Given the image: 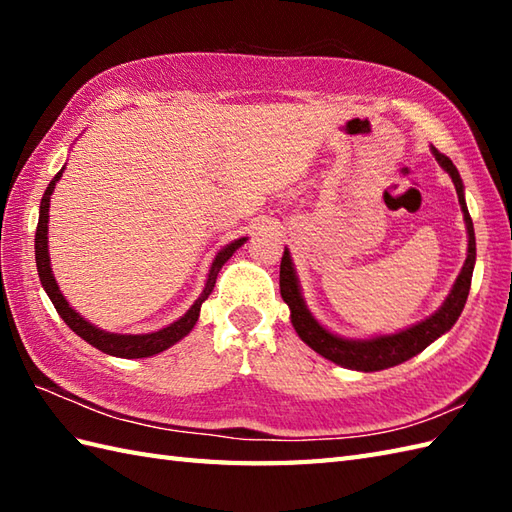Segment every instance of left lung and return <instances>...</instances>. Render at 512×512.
I'll return each instance as SVG.
<instances>
[{"label":"left lung","mask_w":512,"mask_h":512,"mask_svg":"<svg viewBox=\"0 0 512 512\" xmlns=\"http://www.w3.org/2000/svg\"><path fill=\"white\" fill-rule=\"evenodd\" d=\"M431 154L436 156L438 165L449 173L455 184V193H458L460 209L464 215L469 246H466L464 266L460 270L458 279L453 281V288L449 290L447 299H444L442 306L433 314H429L427 319L413 323L409 328H402L398 332L372 334V336H365V339H350V336L336 334L325 328V325L310 312L306 299H303L301 281H299L295 264H292L290 250L284 248V257H281V266H279V288H281V299H284L290 308L292 328H295V332L299 334V339L308 347H312L314 352L345 369H354V372H380V369L405 363L409 358L420 354L424 347H429L433 341H438L442 334H447L455 325V321L460 319V314L464 310L466 297H469V290H471L473 268H475L473 220L469 215V209H466L464 182L460 178V171L455 169L453 162L444 154H440L436 147H431Z\"/></svg>","instance_id":"1"}]
</instances>
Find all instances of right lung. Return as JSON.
<instances>
[{
    "label": "right lung",
    "instance_id": "add662e5",
    "mask_svg": "<svg viewBox=\"0 0 512 512\" xmlns=\"http://www.w3.org/2000/svg\"><path fill=\"white\" fill-rule=\"evenodd\" d=\"M65 165H68V162H65ZM65 165L61 167L57 176L50 180L48 189L41 198V206H39V224H37V233H35V262H37V273H39V281H41L43 290H46V295L50 297L52 306L57 308L59 317L68 323V328L74 334H79L83 341H88L92 347H96V350H101V352L116 356V358H149V356H156L160 352L169 350L171 345L182 341L184 336H187L195 328V323H198V319H200L202 303L209 299V295L213 292L215 279H217V275H220L222 266L233 257V253L239 246L246 244L248 237L233 239L231 244H226L222 250H217V255L213 257V262L209 266V275H206V284L202 288V295L193 301V306L184 312L180 319L165 325V328L154 330V332H143V334L107 332V330L99 328V325H94L85 317H81V314L70 306V301L63 297L57 279H54V275H52V262H50V250H48L50 198L54 193V187H57V182L63 176Z\"/></svg>",
    "mask_w": 512,
    "mask_h": 512
}]
</instances>
